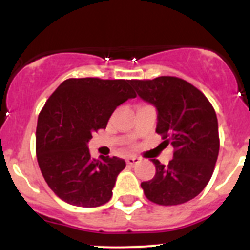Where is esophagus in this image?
<instances>
[{
	"label": "esophagus",
	"instance_id": "esophagus-1",
	"mask_svg": "<svg viewBox=\"0 0 250 250\" xmlns=\"http://www.w3.org/2000/svg\"><path fill=\"white\" fill-rule=\"evenodd\" d=\"M125 162H127L128 166H136V164H138L139 162H141V158H139V157L130 156L125 158Z\"/></svg>",
	"mask_w": 250,
	"mask_h": 250
}]
</instances>
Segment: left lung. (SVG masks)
<instances>
[{
	"label": "left lung",
	"mask_w": 250,
	"mask_h": 250,
	"mask_svg": "<svg viewBox=\"0 0 250 250\" xmlns=\"http://www.w3.org/2000/svg\"><path fill=\"white\" fill-rule=\"evenodd\" d=\"M139 97L156 105V132L174 148L167 166L152 159L156 175L142 182L145 195L159 206H178L197 197L214 172L219 153L218 120L213 105L197 87L172 76L132 80Z\"/></svg>",
	"instance_id": "1"
}]
</instances>
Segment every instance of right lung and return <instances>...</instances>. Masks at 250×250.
Masks as SVG:
<instances>
[{
  "label": "right lung",
  "instance_id": "right-lung-1",
  "mask_svg": "<svg viewBox=\"0 0 250 250\" xmlns=\"http://www.w3.org/2000/svg\"><path fill=\"white\" fill-rule=\"evenodd\" d=\"M129 83L130 80L68 78L38 114V166L49 188L66 203L92 208L111 199L125 159L92 158L87 143L92 134L104 129L118 105L136 97Z\"/></svg>",
  "mask_w": 250,
  "mask_h": 250
}]
</instances>
